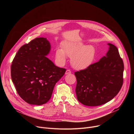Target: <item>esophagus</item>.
Returning a JSON list of instances; mask_svg holds the SVG:
<instances>
[{
  "label": "esophagus",
  "instance_id": "obj_1",
  "mask_svg": "<svg viewBox=\"0 0 134 134\" xmlns=\"http://www.w3.org/2000/svg\"><path fill=\"white\" fill-rule=\"evenodd\" d=\"M71 73V71L70 70H69V69H67L66 71V72H65V74L67 75V74H70Z\"/></svg>",
  "mask_w": 134,
  "mask_h": 134
}]
</instances>
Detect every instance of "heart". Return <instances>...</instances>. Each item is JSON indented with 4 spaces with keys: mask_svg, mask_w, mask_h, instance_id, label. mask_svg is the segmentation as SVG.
Segmentation results:
<instances>
[{
    "mask_svg": "<svg viewBox=\"0 0 134 134\" xmlns=\"http://www.w3.org/2000/svg\"><path fill=\"white\" fill-rule=\"evenodd\" d=\"M96 51L92 46H84L82 42H65L63 49L57 48L55 52V60L59 65L66 63L67 56L71 57L72 67L77 70H84L93 63Z\"/></svg>",
    "mask_w": 134,
    "mask_h": 134,
    "instance_id": "b5f03b06",
    "label": "heart"
}]
</instances>
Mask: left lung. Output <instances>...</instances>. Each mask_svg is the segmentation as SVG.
Instances as JSON below:
<instances>
[{"label":"left lung","mask_w":134,"mask_h":134,"mask_svg":"<svg viewBox=\"0 0 134 134\" xmlns=\"http://www.w3.org/2000/svg\"><path fill=\"white\" fill-rule=\"evenodd\" d=\"M106 56L87 68L75 72L78 101L87 106H98L116 97L123 84L124 63L117 48L108 43Z\"/></svg>","instance_id":"1"}]
</instances>
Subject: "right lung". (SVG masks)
<instances>
[{
  "instance_id": "obj_1",
  "label": "right lung",
  "mask_w": 134,
  "mask_h": 134,
  "mask_svg": "<svg viewBox=\"0 0 134 134\" xmlns=\"http://www.w3.org/2000/svg\"><path fill=\"white\" fill-rule=\"evenodd\" d=\"M50 50L47 38H35L20 48L12 62V81L18 94L29 104L46 103L55 84L66 72L46 56Z\"/></svg>"
}]
</instances>
